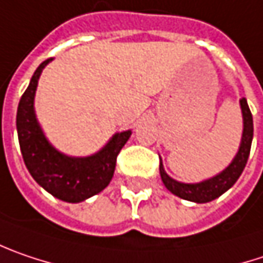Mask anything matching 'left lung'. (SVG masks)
Here are the masks:
<instances>
[{
  "instance_id": "left-lung-1",
  "label": "left lung",
  "mask_w": 263,
  "mask_h": 263,
  "mask_svg": "<svg viewBox=\"0 0 263 263\" xmlns=\"http://www.w3.org/2000/svg\"><path fill=\"white\" fill-rule=\"evenodd\" d=\"M239 104H241V110H242L244 131H242V138H241V146H239L238 153H237L232 163L224 171H222L219 176L205 180V181H201V183H195V184L180 183V181H176L171 177H168L166 173L163 171L162 163H159L161 178H162L165 187L170 192L177 195L183 199L202 204V202H210V201L219 198L222 193H224L229 187H232L235 184V181L239 178L246 163H247L249 155H250V147H252V140H253L252 111L249 108V104H247L246 98L239 101Z\"/></svg>"
}]
</instances>
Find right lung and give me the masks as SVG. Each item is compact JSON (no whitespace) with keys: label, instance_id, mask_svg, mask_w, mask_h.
I'll use <instances>...</instances> for the list:
<instances>
[{"label":"right lung","instance_id":"obj_1","mask_svg":"<svg viewBox=\"0 0 263 263\" xmlns=\"http://www.w3.org/2000/svg\"><path fill=\"white\" fill-rule=\"evenodd\" d=\"M50 61L40 64L19 101L16 116L19 144L29 174L41 187L65 202H80L108 186L115 174L117 155L129 140L131 131L116 134L101 152L89 158H70L50 146L34 115L40 74Z\"/></svg>","mask_w":263,"mask_h":263}]
</instances>
